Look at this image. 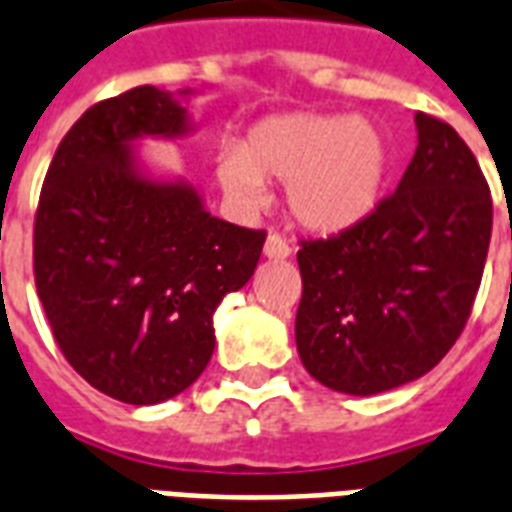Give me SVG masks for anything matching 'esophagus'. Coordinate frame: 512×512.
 <instances>
[{"label": "esophagus", "instance_id": "obj_1", "mask_svg": "<svg viewBox=\"0 0 512 512\" xmlns=\"http://www.w3.org/2000/svg\"><path fill=\"white\" fill-rule=\"evenodd\" d=\"M292 255V244L284 239L279 230H271L268 233V239H265V257H271V260H284V257Z\"/></svg>", "mask_w": 512, "mask_h": 512}]
</instances>
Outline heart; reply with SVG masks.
I'll return each mask as SVG.
<instances>
[{
    "label": "heart",
    "instance_id": "heart-1",
    "mask_svg": "<svg viewBox=\"0 0 512 512\" xmlns=\"http://www.w3.org/2000/svg\"><path fill=\"white\" fill-rule=\"evenodd\" d=\"M389 171V142L365 117L287 112L260 120L217 158L222 190L241 204L265 198V179L287 182L300 225L341 233L376 209Z\"/></svg>",
    "mask_w": 512,
    "mask_h": 512
}]
</instances>
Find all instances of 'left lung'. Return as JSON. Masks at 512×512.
<instances>
[{
  "label": "left lung",
  "mask_w": 512,
  "mask_h": 512,
  "mask_svg": "<svg viewBox=\"0 0 512 512\" xmlns=\"http://www.w3.org/2000/svg\"><path fill=\"white\" fill-rule=\"evenodd\" d=\"M400 185L357 225L298 249V354L343 395L424 376L462 335L491 241V190L454 128L416 112Z\"/></svg>",
  "instance_id": "8db88e82"
}]
</instances>
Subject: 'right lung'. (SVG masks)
I'll list each match as a JSON object with an SVG mask.
<instances>
[{
    "instance_id": "obj_1",
    "label": "right lung",
    "mask_w": 512,
    "mask_h": 512,
    "mask_svg": "<svg viewBox=\"0 0 512 512\" xmlns=\"http://www.w3.org/2000/svg\"><path fill=\"white\" fill-rule=\"evenodd\" d=\"M182 131L185 109L155 85L93 104L58 144L34 214V284L58 349L128 405L163 403L204 373L214 308L265 244L190 187L136 174L131 139Z\"/></svg>"
}]
</instances>
